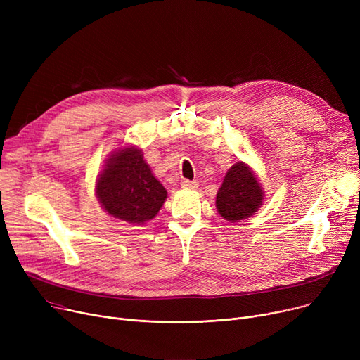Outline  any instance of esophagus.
I'll use <instances>...</instances> for the list:
<instances>
[{
	"mask_svg": "<svg viewBox=\"0 0 360 360\" xmlns=\"http://www.w3.org/2000/svg\"><path fill=\"white\" fill-rule=\"evenodd\" d=\"M182 188H186V190H195L198 188V182L197 181H188V179H182L181 182Z\"/></svg>",
	"mask_w": 360,
	"mask_h": 360,
	"instance_id": "34e87169",
	"label": "esophagus"
}]
</instances>
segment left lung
Returning a JSON list of instances; mask_svg holds the SVG:
<instances>
[{
	"mask_svg": "<svg viewBox=\"0 0 360 360\" xmlns=\"http://www.w3.org/2000/svg\"><path fill=\"white\" fill-rule=\"evenodd\" d=\"M264 191L254 170L243 162L235 163L217 191L216 207L219 214L231 223L248 219L262 205Z\"/></svg>",
	"mask_w": 360,
	"mask_h": 360,
	"instance_id": "left-lung-1",
	"label": "left lung"
}]
</instances>
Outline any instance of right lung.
Masks as SVG:
<instances>
[{
  "mask_svg": "<svg viewBox=\"0 0 360 360\" xmlns=\"http://www.w3.org/2000/svg\"><path fill=\"white\" fill-rule=\"evenodd\" d=\"M96 197L112 217L131 224L153 219L167 197L136 146L121 147L109 156L96 179Z\"/></svg>",
  "mask_w": 360,
  "mask_h": 360,
  "instance_id": "add662e5",
  "label": "right lung"
}]
</instances>
